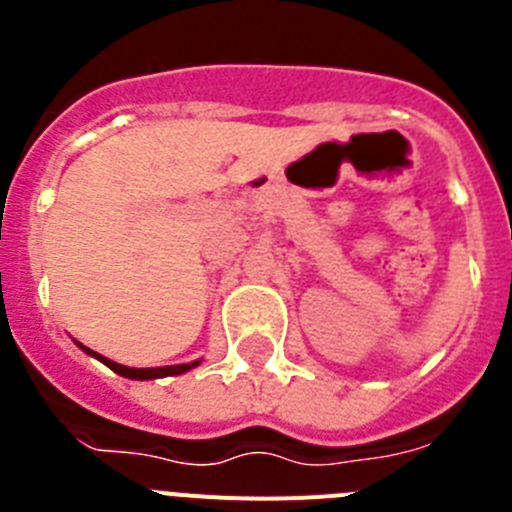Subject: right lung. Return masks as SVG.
Returning <instances> with one entry per match:
<instances>
[{
  "label": "right lung",
  "instance_id": "add662e5",
  "mask_svg": "<svg viewBox=\"0 0 512 512\" xmlns=\"http://www.w3.org/2000/svg\"><path fill=\"white\" fill-rule=\"evenodd\" d=\"M81 346V343H79ZM84 351H87L89 356H94V359L102 361L104 366H110L112 372L120 374V377H128V379H158V377H174V374H184L189 372V369H194V366L200 364V361H192V364H174V366H156V369H133V366H122L117 364V361H110L107 356L97 354V351H92V348L81 346Z\"/></svg>",
  "mask_w": 512,
  "mask_h": 512
}]
</instances>
